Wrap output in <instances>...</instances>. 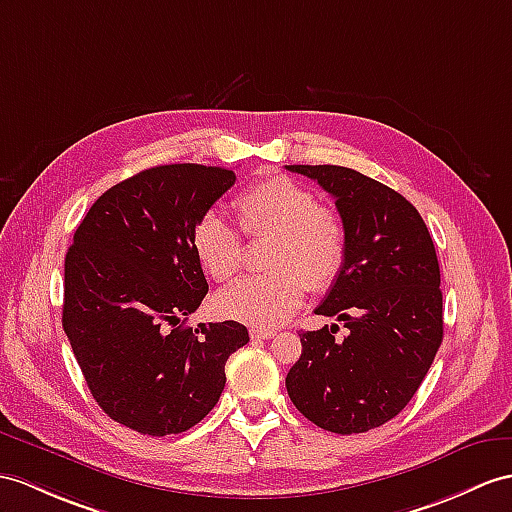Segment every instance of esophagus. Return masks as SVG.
<instances>
[{"label":"esophagus","mask_w":512,"mask_h":512,"mask_svg":"<svg viewBox=\"0 0 512 512\" xmlns=\"http://www.w3.org/2000/svg\"><path fill=\"white\" fill-rule=\"evenodd\" d=\"M249 336H252L254 341H267V339H273V336H276V330H271V328H252V330H249Z\"/></svg>","instance_id":"obj_1"}]
</instances>
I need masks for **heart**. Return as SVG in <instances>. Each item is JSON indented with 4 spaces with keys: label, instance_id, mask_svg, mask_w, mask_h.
<instances>
[{
    "label": "heart",
    "instance_id": "obj_1",
    "mask_svg": "<svg viewBox=\"0 0 512 512\" xmlns=\"http://www.w3.org/2000/svg\"><path fill=\"white\" fill-rule=\"evenodd\" d=\"M239 228L249 239L271 236L263 276L245 278L215 299L223 317L280 326L306 293L323 291L345 263L347 236L341 217L319 206L315 193L286 176H269L234 199ZM193 252L210 278L228 282L243 265L241 236L217 213H206L193 230Z\"/></svg>",
    "mask_w": 512,
    "mask_h": 512
}]
</instances>
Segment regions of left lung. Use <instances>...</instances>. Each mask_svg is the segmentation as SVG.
Here are the masks:
<instances>
[{"mask_svg":"<svg viewBox=\"0 0 512 512\" xmlns=\"http://www.w3.org/2000/svg\"><path fill=\"white\" fill-rule=\"evenodd\" d=\"M334 197L345 226L341 273L315 308L339 326L302 332L286 376L291 402L315 426L358 434L413 400L443 341L441 271L432 236L404 195L336 165H289Z\"/></svg>","mask_w":512,"mask_h":512,"instance_id":"1","label":"left lung"}]
</instances>
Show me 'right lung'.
<instances>
[{
    "label": "right lung",
    "instance_id": "1",
    "mask_svg": "<svg viewBox=\"0 0 512 512\" xmlns=\"http://www.w3.org/2000/svg\"><path fill=\"white\" fill-rule=\"evenodd\" d=\"M234 180L193 162L145 169L110 186L73 234L62 328L99 408L134 432L202 421L249 341L239 321L184 326L208 293L193 230Z\"/></svg>",
    "mask_w": 512,
    "mask_h": 512
}]
</instances>
